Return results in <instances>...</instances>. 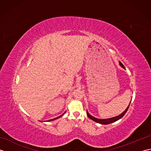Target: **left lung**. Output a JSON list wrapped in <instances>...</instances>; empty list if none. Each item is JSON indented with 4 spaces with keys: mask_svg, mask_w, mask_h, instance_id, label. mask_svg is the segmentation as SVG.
Listing matches in <instances>:
<instances>
[{
    "mask_svg": "<svg viewBox=\"0 0 151 151\" xmlns=\"http://www.w3.org/2000/svg\"><path fill=\"white\" fill-rule=\"evenodd\" d=\"M119 65L123 67V69H125V67H124V65L122 64L120 62H119ZM131 102V101H130ZM130 102L129 103V105L128 106V107L126 108V110H125L123 113H121V114H119V115H117V116L115 117H111V118H108V119H98V118H96L93 116H92L91 115H90L89 114V112L87 111V115H88V117L91 119V120L94 121L95 122H96V123H100V124H110V123H114V122H115L118 121L119 119H121L122 117H123L124 114H126V112L127 111V110H129V106H130Z\"/></svg>",
    "mask_w": 151,
    "mask_h": 151,
    "instance_id": "1",
    "label": "left lung"
}]
</instances>
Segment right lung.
<instances>
[{"label": "right lung", "mask_w": 151, "mask_h": 151, "mask_svg": "<svg viewBox=\"0 0 151 151\" xmlns=\"http://www.w3.org/2000/svg\"><path fill=\"white\" fill-rule=\"evenodd\" d=\"M65 112L66 111H65V112H64V113L62 114V115H60V116H59V117H56V118H54V119H50V120H48V121H47V122H49V121H54V120H56V119H58V118H60V117H62V115L64 114H65Z\"/></svg>", "instance_id": "add662e5"}]
</instances>
